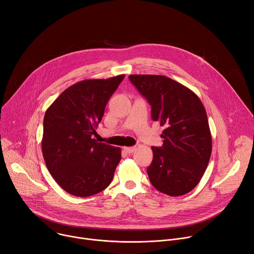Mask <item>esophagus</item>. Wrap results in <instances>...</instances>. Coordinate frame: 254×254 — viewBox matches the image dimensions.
Here are the masks:
<instances>
[{
	"label": "esophagus",
	"mask_w": 254,
	"mask_h": 254,
	"mask_svg": "<svg viewBox=\"0 0 254 254\" xmlns=\"http://www.w3.org/2000/svg\"><path fill=\"white\" fill-rule=\"evenodd\" d=\"M124 150L127 152V153H132V152L136 150V147H125Z\"/></svg>",
	"instance_id": "34e87169"
}]
</instances>
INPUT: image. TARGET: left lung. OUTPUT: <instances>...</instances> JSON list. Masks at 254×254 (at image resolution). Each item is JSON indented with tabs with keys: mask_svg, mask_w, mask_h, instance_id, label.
Instances as JSON below:
<instances>
[{
	"mask_svg": "<svg viewBox=\"0 0 254 254\" xmlns=\"http://www.w3.org/2000/svg\"><path fill=\"white\" fill-rule=\"evenodd\" d=\"M129 80L151 105V117L164 127L161 147H152L147 174L153 187L170 196L192 191L210 159L212 142L205 108L198 96L163 75L131 74Z\"/></svg>",
	"mask_w": 254,
	"mask_h": 254,
	"instance_id": "1",
	"label": "left lung"
}]
</instances>
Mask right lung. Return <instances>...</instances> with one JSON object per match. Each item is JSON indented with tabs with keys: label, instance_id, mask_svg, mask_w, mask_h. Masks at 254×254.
Returning a JSON list of instances; mask_svg holds the SVG:
<instances>
[{
	"label": "right lung",
	"instance_id": "right-lung-1",
	"mask_svg": "<svg viewBox=\"0 0 254 254\" xmlns=\"http://www.w3.org/2000/svg\"><path fill=\"white\" fill-rule=\"evenodd\" d=\"M124 77L78 81L62 92L45 113L43 156L48 171L67 193L92 196L106 189L113 179L122 150L98 143L93 136Z\"/></svg>",
	"mask_w": 254,
	"mask_h": 254
}]
</instances>
